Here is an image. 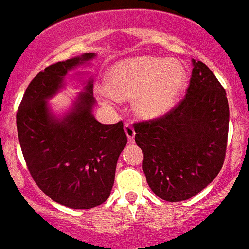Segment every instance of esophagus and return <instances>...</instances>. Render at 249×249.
Returning a JSON list of instances; mask_svg holds the SVG:
<instances>
[{
	"instance_id": "obj_1",
	"label": "esophagus",
	"mask_w": 249,
	"mask_h": 249,
	"mask_svg": "<svg viewBox=\"0 0 249 249\" xmlns=\"http://www.w3.org/2000/svg\"><path fill=\"white\" fill-rule=\"evenodd\" d=\"M124 131H126V134H127V137H128L129 142H133L134 134H136V132H134V128H133V126L131 124V122H127L126 124H124Z\"/></svg>"
}]
</instances>
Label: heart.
Wrapping results in <instances>:
<instances>
[{"instance_id": "1", "label": "heart", "mask_w": 249, "mask_h": 249, "mask_svg": "<svg viewBox=\"0 0 249 249\" xmlns=\"http://www.w3.org/2000/svg\"><path fill=\"white\" fill-rule=\"evenodd\" d=\"M184 67L174 59L136 56L117 61L106 72L107 90L116 97L134 95L137 112L158 117L168 112L185 85Z\"/></svg>"}]
</instances>
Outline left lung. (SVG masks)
I'll return each instance as SVG.
<instances>
[{
  "label": "left lung",
  "mask_w": 249,
  "mask_h": 249,
  "mask_svg": "<svg viewBox=\"0 0 249 249\" xmlns=\"http://www.w3.org/2000/svg\"><path fill=\"white\" fill-rule=\"evenodd\" d=\"M193 64L184 99L160 117L134 123L148 185L169 202L188 200L206 188L220 173L227 148L225 89L202 61Z\"/></svg>",
  "instance_id": "left-lung-1"
}]
</instances>
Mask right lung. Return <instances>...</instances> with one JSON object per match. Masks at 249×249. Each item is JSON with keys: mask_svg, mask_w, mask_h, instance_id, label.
Wrapping results in <instances>:
<instances>
[{"mask_svg": "<svg viewBox=\"0 0 249 249\" xmlns=\"http://www.w3.org/2000/svg\"><path fill=\"white\" fill-rule=\"evenodd\" d=\"M93 53L58 61L36 74L18 107V140L27 168L38 188L53 201L71 209H91L108 199L116 165L127 144L122 121L102 124L92 116V81L77 97L71 112L53 117L47 100L63 86L72 68Z\"/></svg>", "mask_w": 249, "mask_h": 249, "instance_id": "right-lung-1", "label": "right lung"}]
</instances>
